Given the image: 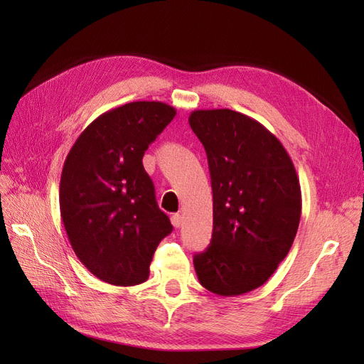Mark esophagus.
<instances>
[{
	"label": "esophagus",
	"mask_w": 364,
	"mask_h": 364,
	"mask_svg": "<svg viewBox=\"0 0 364 364\" xmlns=\"http://www.w3.org/2000/svg\"><path fill=\"white\" fill-rule=\"evenodd\" d=\"M182 223H183V218H182L181 214H173V215H171V225H173L174 228H181Z\"/></svg>",
	"instance_id": "obj_1"
}]
</instances>
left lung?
Returning a JSON list of instances; mask_svg holds the SVG:
<instances>
[{"instance_id": "left-lung-1", "label": "left lung", "mask_w": 364, "mask_h": 364, "mask_svg": "<svg viewBox=\"0 0 364 364\" xmlns=\"http://www.w3.org/2000/svg\"><path fill=\"white\" fill-rule=\"evenodd\" d=\"M213 186V238L194 255L206 290L240 296L266 282L293 245L301 185L287 150L257 119L230 109L191 112Z\"/></svg>"}]
</instances>
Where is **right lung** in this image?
I'll use <instances>...</instances> for the list:
<instances>
[{"label":"right lung","mask_w":364,"mask_h":364,"mask_svg":"<svg viewBox=\"0 0 364 364\" xmlns=\"http://www.w3.org/2000/svg\"><path fill=\"white\" fill-rule=\"evenodd\" d=\"M174 115L161 102L111 109L82 132L65 159L59 191L65 230L77 258L107 284L147 281L153 253L173 230L142 156Z\"/></svg>","instance_id":"obj_1"}]
</instances>
